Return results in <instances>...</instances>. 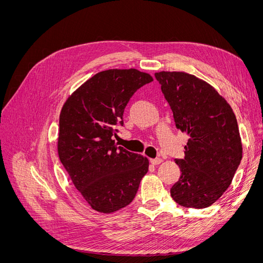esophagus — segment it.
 <instances>
[{"label": "esophagus", "instance_id": "obj_1", "mask_svg": "<svg viewBox=\"0 0 263 263\" xmlns=\"http://www.w3.org/2000/svg\"><path fill=\"white\" fill-rule=\"evenodd\" d=\"M150 162L151 164L157 165V164H160L162 162V159L161 158H157V159H150Z\"/></svg>", "mask_w": 263, "mask_h": 263}]
</instances>
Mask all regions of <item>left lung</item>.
I'll use <instances>...</instances> for the list:
<instances>
[{
    "instance_id": "left-lung-1",
    "label": "left lung",
    "mask_w": 263,
    "mask_h": 263,
    "mask_svg": "<svg viewBox=\"0 0 263 263\" xmlns=\"http://www.w3.org/2000/svg\"><path fill=\"white\" fill-rule=\"evenodd\" d=\"M155 76L176 127L189 136L184 159H176L181 176L171 196L184 208H209L228 189L242 158L233 108L211 84L193 74L161 71Z\"/></svg>"
}]
</instances>
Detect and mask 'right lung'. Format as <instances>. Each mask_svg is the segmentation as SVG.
I'll list each match as a JSON object with an SVG mask.
<instances>
[{"mask_svg": "<svg viewBox=\"0 0 263 263\" xmlns=\"http://www.w3.org/2000/svg\"><path fill=\"white\" fill-rule=\"evenodd\" d=\"M154 79L136 69L102 71L70 95L59 118L58 155L77 190L95 211L114 213L130 204L148 172L146 157L117 147L130 98Z\"/></svg>", "mask_w": 263, "mask_h": 263, "instance_id": "obj_1", "label": "right lung"}]
</instances>
